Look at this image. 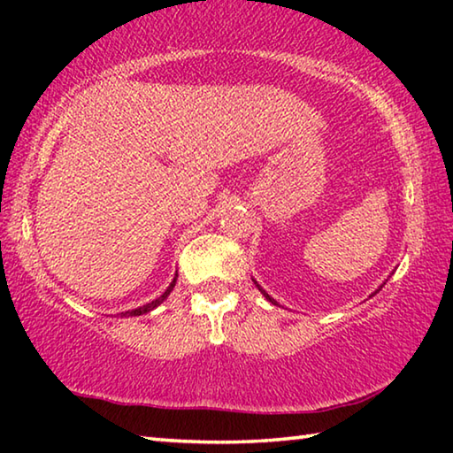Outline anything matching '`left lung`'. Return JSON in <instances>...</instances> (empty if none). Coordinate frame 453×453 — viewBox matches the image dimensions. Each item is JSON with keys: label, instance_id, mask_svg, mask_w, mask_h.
Wrapping results in <instances>:
<instances>
[{"label": "left lung", "instance_id": "left-lung-1", "mask_svg": "<svg viewBox=\"0 0 453 453\" xmlns=\"http://www.w3.org/2000/svg\"><path fill=\"white\" fill-rule=\"evenodd\" d=\"M254 283H256V286H257V289H259V291H262V294H264V296H265V300H267V302H272V303H273V305H278V302H275V300H273V297H272V296H267V294H265V289H264V288H262V286H259V283H257V281H256V280H254ZM381 288H383V283H381V286H380V289H381ZM380 289H375V294H378V291H380Z\"/></svg>", "mask_w": 453, "mask_h": 453}]
</instances>
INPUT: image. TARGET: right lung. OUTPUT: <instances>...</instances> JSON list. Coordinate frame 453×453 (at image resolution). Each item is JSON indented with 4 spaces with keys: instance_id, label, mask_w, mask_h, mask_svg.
Wrapping results in <instances>:
<instances>
[{
    "instance_id": "1",
    "label": "right lung",
    "mask_w": 453,
    "mask_h": 453,
    "mask_svg": "<svg viewBox=\"0 0 453 453\" xmlns=\"http://www.w3.org/2000/svg\"><path fill=\"white\" fill-rule=\"evenodd\" d=\"M175 281H178V273H175V278H173V281L170 283V288H167L162 296L157 297V300H153V302H150V303H145V305H142V308H137V310H132V311H124L121 313V316H143V313H148V311H151V310H156L159 303H162L167 296L172 294V289H173V286H175Z\"/></svg>"
}]
</instances>
